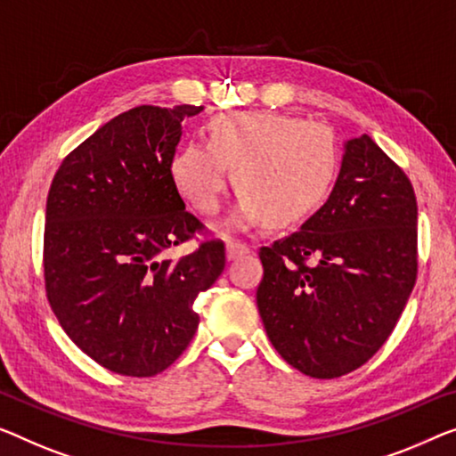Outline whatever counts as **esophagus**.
<instances>
[{
    "label": "esophagus",
    "instance_id": "34e87169",
    "mask_svg": "<svg viewBox=\"0 0 456 456\" xmlns=\"http://www.w3.org/2000/svg\"><path fill=\"white\" fill-rule=\"evenodd\" d=\"M251 251V246L249 243H246V241H241V240H227V257L229 260H235V257H240V256H246V254H249Z\"/></svg>",
    "mask_w": 456,
    "mask_h": 456
}]
</instances>
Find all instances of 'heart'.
<instances>
[{
  "mask_svg": "<svg viewBox=\"0 0 456 456\" xmlns=\"http://www.w3.org/2000/svg\"><path fill=\"white\" fill-rule=\"evenodd\" d=\"M328 126L282 112H235L208 122V142H188L169 166L174 186L200 215H216L229 172L241 194L231 225L246 229L268 216L295 225L328 199L338 174Z\"/></svg>",
  "mask_w": 456,
  "mask_h": 456,
  "instance_id": "heart-1",
  "label": "heart"
}]
</instances>
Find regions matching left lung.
<instances>
[{"mask_svg": "<svg viewBox=\"0 0 456 456\" xmlns=\"http://www.w3.org/2000/svg\"><path fill=\"white\" fill-rule=\"evenodd\" d=\"M418 202L369 134L344 147L325 205L301 231L260 248L257 311L290 366L336 379L377 354L418 278Z\"/></svg>", "mask_w": 456, "mask_h": 456, "instance_id": "8db88e82", "label": "left lung"}]
</instances>
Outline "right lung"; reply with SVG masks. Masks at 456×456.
Returning a JSON list of instances; mask_svg holds the SVG:
<instances>
[{
  "label": "right lung",
  "instance_id": "1",
  "mask_svg": "<svg viewBox=\"0 0 456 456\" xmlns=\"http://www.w3.org/2000/svg\"><path fill=\"white\" fill-rule=\"evenodd\" d=\"M202 106H137L67 155L46 199L45 290L79 350L125 377H153L188 348L192 309L225 268L207 240L180 260L169 249L207 233L169 166L182 120Z\"/></svg>",
  "mask_w": 456,
  "mask_h": 456
}]
</instances>
